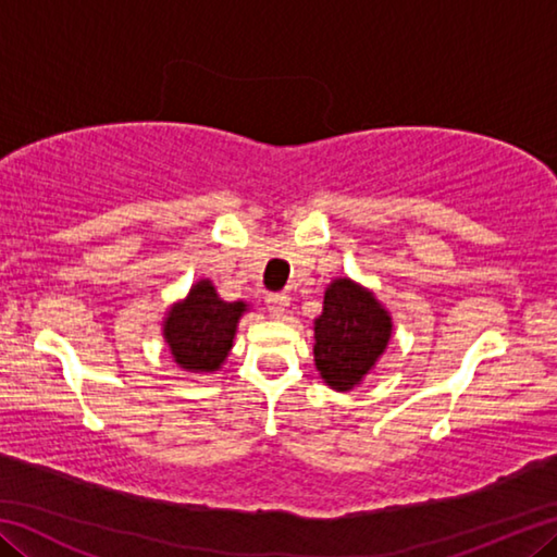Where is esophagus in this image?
Here are the masks:
<instances>
[{
    "instance_id": "esophagus-1",
    "label": "esophagus",
    "mask_w": 557,
    "mask_h": 557,
    "mask_svg": "<svg viewBox=\"0 0 557 557\" xmlns=\"http://www.w3.org/2000/svg\"><path fill=\"white\" fill-rule=\"evenodd\" d=\"M268 312H270V317H275V319H280L282 314L287 312V305H289V297L287 295H282V292H272V295H268Z\"/></svg>"
}]
</instances>
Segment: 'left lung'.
<instances>
[{
  "instance_id": "left-lung-1",
  "label": "left lung",
  "mask_w": 557,
  "mask_h": 557,
  "mask_svg": "<svg viewBox=\"0 0 557 557\" xmlns=\"http://www.w3.org/2000/svg\"><path fill=\"white\" fill-rule=\"evenodd\" d=\"M393 334V319L371 289L338 277L314 319V366L334 391H351L373 371Z\"/></svg>"
}]
</instances>
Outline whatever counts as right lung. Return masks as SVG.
<instances>
[{
  "instance_id": "1",
  "label": "right lung",
  "mask_w": 557,
  "mask_h": 557,
  "mask_svg": "<svg viewBox=\"0 0 557 557\" xmlns=\"http://www.w3.org/2000/svg\"><path fill=\"white\" fill-rule=\"evenodd\" d=\"M248 312L245 301H225L211 280H199L188 289L186 299L169 307L162 324L178 369L191 373L219 371L233 348L235 329Z\"/></svg>"
}]
</instances>
